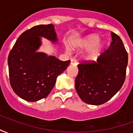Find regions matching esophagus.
<instances>
[{
	"instance_id": "34e87169",
	"label": "esophagus",
	"mask_w": 133,
	"mask_h": 133,
	"mask_svg": "<svg viewBox=\"0 0 133 133\" xmlns=\"http://www.w3.org/2000/svg\"><path fill=\"white\" fill-rule=\"evenodd\" d=\"M70 63L72 64V65H77V64H78V61H77V60L75 59V58H72V59H71V63Z\"/></svg>"
}]
</instances>
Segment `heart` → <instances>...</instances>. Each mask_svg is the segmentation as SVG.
Instances as JSON below:
<instances>
[{"label": "heart", "mask_w": 133, "mask_h": 133, "mask_svg": "<svg viewBox=\"0 0 133 133\" xmlns=\"http://www.w3.org/2000/svg\"><path fill=\"white\" fill-rule=\"evenodd\" d=\"M98 41H99V36L98 35H89L79 43V46L81 48H88L95 44V45H94V46L92 47L91 50L90 51L88 57L90 58H95L100 55L101 50L103 48V42H98Z\"/></svg>", "instance_id": "b5f03b06"}]
</instances>
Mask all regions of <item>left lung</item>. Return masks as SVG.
I'll return each mask as SVG.
<instances>
[{"mask_svg":"<svg viewBox=\"0 0 133 133\" xmlns=\"http://www.w3.org/2000/svg\"><path fill=\"white\" fill-rule=\"evenodd\" d=\"M112 42L97 61L78 65L75 89L81 100L90 105H102L110 100L123 86L128 55L121 38L112 32Z\"/></svg>","mask_w":133,"mask_h":133,"instance_id":"obj_1","label":"left lung"}]
</instances>
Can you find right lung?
Returning <instances> with one entry per match:
<instances>
[{"label": "right lung", "mask_w": 133, "mask_h": 133, "mask_svg": "<svg viewBox=\"0 0 133 133\" xmlns=\"http://www.w3.org/2000/svg\"><path fill=\"white\" fill-rule=\"evenodd\" d=\"M44 37L56 42L52 24L35 25L19 36L9 52L8 63L10 84L22 99L34 102L45 98L55 85L56 79L70 63L54 56L37 52Z\"/></svg>", "instance_id": "obj_1"}]
</instances>
